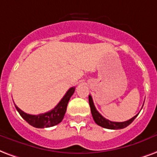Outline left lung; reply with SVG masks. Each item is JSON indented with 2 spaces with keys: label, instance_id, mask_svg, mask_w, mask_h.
Returning <instances> with one entry per match:
<instances>
[{
  "label": "left lung",
  "instance_id": "8db88e82",
  "mask_svg": "<svg viewBox=\"0 0 157 157\" xmlns=\"http://www.w3.org/2000/svg\"><path fill=\"white\" fill-rule=\"evenodd\" d=\"M89 104H90V111H91V115L93 117L95 122L98 125V126L104 127L106 129H111V130H119V129H123L128 126L133 121L136 119V117H137V115H136L135 117H133L132 119H130L126 121L123 122H116V121H111L105 119V117H103L100 114L99 112L97 111V110L95 107L93 103V100L91 96H89Z\"/></svg>",
  "mask_w": 157,
  "mask_h": 157
}]
</instances>
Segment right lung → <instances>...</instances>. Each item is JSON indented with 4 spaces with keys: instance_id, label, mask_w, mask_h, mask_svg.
<instances>
[{
    "instance_id": "1",
    "label": "right lung",
    "mask_w": 157,
    "mask_h": 157,
    "mask_svg": "<svg viewBox=\"0 0 157 157\" xmlns=\"http://www.w3.org/2000/svg\"><path fill=\"white\" fill-rule=\"evenodd\" d=\"M75 91V87L70 88L67 90L66 95L63 96V98L61 100V101L58 103L56 106L52 111L42 113L40 115H30L25 113L21 111L18 106L15 105L17 111L21 116L23 119L28 122L31 126L36 127V128H45V127H52L56 125H57L63 120L65 113L67 111V104L69 102L71 97Z\"/></svg>"
}]
</instances>
